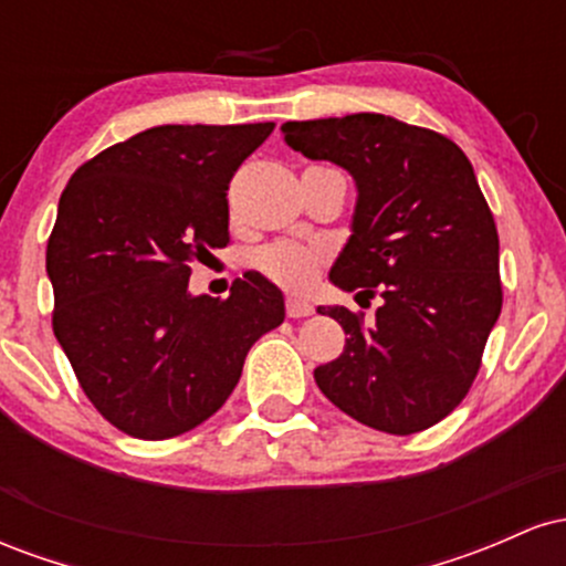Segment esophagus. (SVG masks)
Wrapping results in <instances>:
<instances>
[{
    "instance_id": "1",
    "label": "esophagus",
    "mask_w": 566,
    "mask_h": 566,
    "mask_svg": "<svg viewBox=\"0 0 566 566\" xmlns=\"http://www.w3.org/2000/svg\"><path fill=\"white\" fill-rule=\"evenodd\" d=\"M284 308H287L290 319H303V316L314 314V305L305 301V297H297V295H287V303H284Z\"/></svg>"
}]
</instances>
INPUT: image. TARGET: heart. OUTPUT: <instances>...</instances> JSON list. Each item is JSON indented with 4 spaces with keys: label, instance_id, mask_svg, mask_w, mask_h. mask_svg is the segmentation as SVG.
<instances>
[{
    "label": "heart",
    "instance_id": "heart-1",
    "mask_svg": "<svg viewBox=\"0 0 566 566\" xmlns=\"http://www.w3.org/2000/svg\"><path fill=\"white\" fill-rule=\"evenodd\" d=\"M322 261V250L297 242H279L258 252L255 263L263 274L282 284H303Z\"/></svg>",
    "mask_w": 566,
    "mask_h": 566
}]
</instances>
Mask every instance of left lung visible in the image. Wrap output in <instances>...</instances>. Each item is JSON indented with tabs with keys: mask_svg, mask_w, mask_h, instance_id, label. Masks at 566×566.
<instances>
[{
	"mask_svg": "<svg viewBox=\"0 0 566 566\" xmlns=\"http://www.w3.org/2000/svg\"><path fill=\"white\" fill-rule=\"evenodd\" d=\"M282 133L303 157L354 175V233L329 279L382 301L373 319L319 308L348 337L314 369L316 386L375 431L437 426L476 380L503 308L495 218L469 157L441 133L382 114L287 122Z\"/></svg>",
	"mask_w": 566,
	"mask_h": 566,
	"instance_id": "obj_1",
	"label": "left lung"
}]
</instances>
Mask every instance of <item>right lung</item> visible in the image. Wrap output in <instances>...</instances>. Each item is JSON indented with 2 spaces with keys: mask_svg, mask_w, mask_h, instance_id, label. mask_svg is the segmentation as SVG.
<instances>
[{
  "mask_svg": "<svg viewBox=\"0 0 566 566\" xmlns=\"http://www.w3.org/2000/svg\"><path fill=\"white\" fill-rule=\"evenodd\" d=\"M274 133L161 125L71 175L48 239L53 333L82 391L135 439H172L226 405L247 350L284 322L255 271L229 297H193L191 263L229 244V184Z\"/></svg>",
  "mask_w": 566,
  "mask_h": 566,
  "instance_id": "right-lung-1",
  "label": "right lung"
}]
</instances>
